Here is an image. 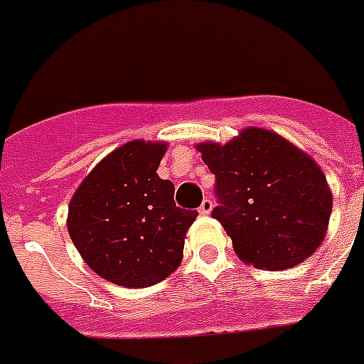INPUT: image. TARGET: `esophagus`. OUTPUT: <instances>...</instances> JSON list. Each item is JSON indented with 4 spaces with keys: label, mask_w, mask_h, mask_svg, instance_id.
<instances>
[{
    "label": "esophagus",
    "mask_w": 364,
    "mask_h": 364,
    "mask_svg": "<svg viewBox=\"0 0 364 364\" xmlns=\"http://www.w3.org/2000/svg\"><path fill=\"white\" fill-rule=\"evenodd\" d=\"M211 209H213L211 200H209V198H203L202 205H200V209H198V211H200V215H209V213H211Z\"/></svg>",
    "instance_id": "esophagus-1"
}]
</instances>
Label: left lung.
<instances>
[{
	"label": "left lung",
	"instance_id": "obj_1",
	"mask_svg": "<svg viewBox=\"0 0 364 364\" xmlns=\"http://www.w3.org/2000/svg\"><path fill=\"white\" fill-rule=\"evenodd\" d=\"M196 149L215 173L213 218L245 264L280 271L314 254L327 233L333 196L320 166L277 132L249 127L228 144Z\"/></svg>",
	"mask_w": 364,
	"mask_h": 364
}]
</instances>
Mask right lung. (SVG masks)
<instances>
[{"instance_id": "obj_1", "label": "right lung", "mask_w": 364, "mask_h": 364, "mask_svg": "<svg viewBox=\"0 0 364 364\" xmlns=\"http://www.w3.org/2000/svg\"><path fill=\"white\" fill-rule=\"evenodd\" d=\"M164 141H127L76 188L67 228L84 262L125 288H147L173 273L198 211L177 208L173 183L156 170Z\"/></svg>"}]
</instances>
